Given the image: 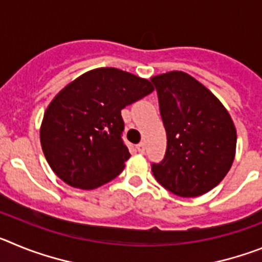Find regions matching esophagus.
I'll return each mask as SVG.
<instances>
[{"label": "esophagus", "mask_w": 262, "mask_h": 262, "mask_svg": "<svg viewBox=\"0 0 262 262\" xmlns=\"http://www.w3.org/2000/svg\"><path fill=\"white\" fill-rule=\"evenodd\" d=\"M136 149H138L140 154H144V152H145V143L144 142L139 143V144L136 145Z\"/></svg>", "instance_id": "obj_1"}]
</instances>
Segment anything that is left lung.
<instances>
[{"mask_svg":"<svg viewBox=\"0 0 262 262\" xmlns=\"http://www.w3.org/2000/svg\"><path fill=\"white\" fill-rule=\"evenodd\" d=\"M151 81L168 139L165 156L152 164V173L176 195H202L216 186L232 165L235 124L221 101L185 72H168Z\"/></svg>","mask_w":262,"mask_h":262,"instance_id":"1","label":"left lung"}]
</instances>
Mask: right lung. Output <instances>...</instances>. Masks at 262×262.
<instances>
[{"label": "right lung", "instance_id": "1", "mask_svg": "<svg viewBox=\"0 0 262 262\" xmlns=\"http://www.w3.org/2000/svg\"><path fill=\"white\" fill-rule=\"evenodd\" d=\"M154 92L148 80L97 68L60 90L40 127L41 149L66 184L85 190L114 180L129 157L120 111Z\"/></svg>", "mask_w": 262, "mask_h": 262}]
</instances>
